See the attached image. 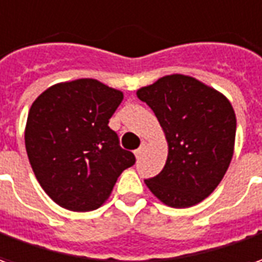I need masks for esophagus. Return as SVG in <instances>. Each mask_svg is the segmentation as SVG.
<instances>
[{
	"label": "esophagus",
	"instance_id": "obj_1",
	"mask_svg": "<svg viewBox=\"0 0 262 262\" xmlns=\"http://www.w3.org/2000/svg\"><path fill=\"white\" fill-rule=\"evenodd\" d=\"M146 146H147V142H142V144H140V147H139V149L136 150V156L139 157L140 156V155H142V153H143V150L146 149Z\"/></svg>",
	"mask_w": 262,
	"mask_h": 262
}]
</instances>
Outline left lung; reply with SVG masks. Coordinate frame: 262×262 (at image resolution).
<instances>
[{"mask_svg":"<svg viewBox=\"0 0 262 262\" xmlns=\"http://www.w3.org/2000/svg\"><path fill=\"white\" fill-rule=\"evenodd\" d=\"M137 98L155 112L169 155L163 170L144 180L157 199L191 207L211 194L233 159L235 113L223 93L186 75H167L140 88Z\"/></svg>","mask_w":262,"mask_h":262,"instance_id":"1","label":"left lung"}]
</instances>
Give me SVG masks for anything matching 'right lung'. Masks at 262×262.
I'll return each mask as SVG.
<instances>
[{"instance_id": "right-lung-1", "label": "right lung", "mask_w": 262, "mask_h": 262, "mask_svg": "<svg viewBox=\"0 0 262 262\" xmlns=\"http://www.w3.org/2000/svg\"><path fill=\"white\" fill-rule=\"evenodd\" d=\"M122 100L123 93L99 80L76 79L48 88L31 106L27 155L41 187L61 207L96 210L136 162L109 127Z\"/></svg>"}]
</instances>
